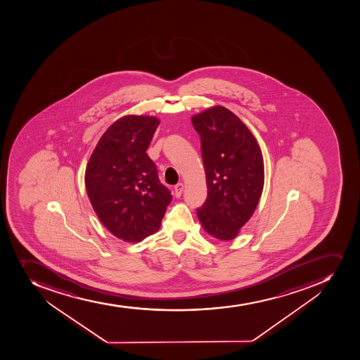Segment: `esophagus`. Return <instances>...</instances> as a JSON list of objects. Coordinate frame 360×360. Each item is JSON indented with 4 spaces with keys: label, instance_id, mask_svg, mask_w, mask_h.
I'll return each instance as SVG.
<instances>
[{
    "label": "esophagus",
    "instance_id": "34e87169",
    "mask_svg": "<svg viewBox=\"0 0 360 360\" xmlns=\"http://www.w3.org/2000/svg\"><path fill=\"white\" fill-rule=\"evenodd\" d=\"M183 188H184V185L183 183H179V184L175 185V195L177 198H179L181 195V192H183Z\"/></svg>",
    "mask_w": 360,
    "mask_h": 360
}]
</instances>
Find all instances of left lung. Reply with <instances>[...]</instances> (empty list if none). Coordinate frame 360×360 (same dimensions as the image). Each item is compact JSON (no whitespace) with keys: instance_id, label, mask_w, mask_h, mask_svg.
I'll use <instances>...</instances> for the list:
<instances>
[{"instance_id":"obj_1","label":"left lung","mask_w":360,"mask_h":360,"mask_svg":"<svg viewBox=\"0 0 360 360\" xmlns=\"http://www.w3.org/2000/svg\"><path fill=\"white\" fill-rule=\"evenodd\" d=\"M200 136L207 198L197 214L205 231L233 240L250 219L264 185V163L247 126L224 106L192 117Z\"/></svg>"}]
</instances>
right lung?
<instances>
[{"mask_svg":"<svg viewBox=\"0 0 360 360\" xmlns=\"http://www.w3.org/2000/svg\"><path fill=\"white\" fill-rule=\"evenodd\" d=\"M159 124L155 117H122L99 139L86 165V193L96 214L124 241L140 242L159 231L172 201L146 153Z\"/></svg>","mask_w":360,"mask_h":360,"instance_id":"obj_1","label":"right lung"}]
</instances>
